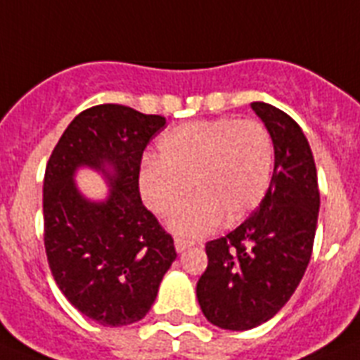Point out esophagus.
Returning <instances> with one entry per match:
<instances>
[{
	"label": "esophagus",
	"instance_id": "1",
	"mask_svg": "<svg viewBox=\"0 0 360 360\" xmlns=\"http://www.w3.org/2000/svg\"><path fill=\"white\" fill-rule=\"evenodd\" d=\"M191 240H186L182 239V237H176V239H174V248H176V252H186L187 248H191Z\"/></svg>",
	"mask_w": 360,
	"mask_h": 360
}]
</instances>
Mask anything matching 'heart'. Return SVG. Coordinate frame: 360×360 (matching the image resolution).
<instances>
[{"mask_svg": "<svg viewBox=\"0 0 360 360\" xmlns=\"http://www.w3.org/2000/svg\"><path fill=\"white\" fill-rule=\"evenodd\" d=\"M274 145L257 120L221 117L193 121L163 134L156 160L141 165L138 186L145 206L169 217L174 233L200 237L219 224H237L259 206L269 191Z\"/></svg>", "mask_w": 360, "mask_h": 360, "instance_id": "heart-1", "label": "heart"}]
</instances>
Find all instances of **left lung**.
I'll list each match as a JSON object with an SVG mask.
<instances>
[{
  "label": "left lung",
  "instance_id": "left-lung-1",
  "mask_svg": "<svg viewBox=\"0 0 360 360\" xmlns=\"http://www.w3.org/2000/svg\"><path fill=\"white\" fill-rule=\"evenodd\" d=\"M274 143V173L259 207L228 236L206 243L207 269L197 283L213 326L245 331L266 322L300 285L313 254L320 191L313 153L283 110L252 103Z\"/></svg>",
  "mask_w": 360,
  "mask_h": 360
}]
</instances>
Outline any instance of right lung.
<instances>
[{
	"label": "right lung",
	"mask_w": 360,
	"mask_h": 360,
	"mask_svg": "<svg viewBox=\"0 0 360 360\" xmlns=\"http://www.w3.org/2000/svg\"><path fill=\"white\" fill-rule=\"evenodd\" d=\"M163 127L165 117L130 106H91L71 121L47 162V263L70 304L101 326L143 319L176 259L173 237L143 206L138 186L145 147ZM80 165L107 174L112 189L105 202L86 201L76 191L72 173Z\"/></svg>",
	"instance_id": "add662e5"
}]
</instances>
